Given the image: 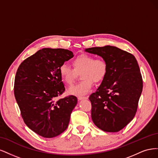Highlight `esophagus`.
I'll list each match as a JSON object with an SVG mask.
<instances>
[{"mask_svg": "<svg viewBox=\"0 0 158 158\" xmlns=\"http://www.w3.org/2000/svg\"><path fill=\"white\" fill-rule=\"evenodd\" d=\"M85 99H88V97H86V96H79V97H78L79 100H85Z\"/></svg>", "mask_w": 158, "mask_h": 158, "instance_id": "obj_1", "label": "esophagus"}]
</instances>
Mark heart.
<instances>
[{
	"label": "heart",
	"mask_w": 158,
	"mask_h": 158,
	"mask_svg": "<svg viewBox=\"0 0 158 158\" xmlns=\"http://www.w3.org/2000/svg\"><path fill=\"white\" fill-rule=\"evenodd\" d=\"M73 69L65 64L59 68L61 79L67 85H71L75 79L76 73H80L81 79H83L68 90V93L75 96H82L88 93L92 89L93 82L98 83L105 78L108 66L102 58H94L93 56L81 54L72 61Z\"/></svg>",
	"instance_id": "b5f03b06"
}]
</instances>
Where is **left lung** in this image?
I'll list each match as a JSON object with an SVG mask.
<instances>
[{
	"label": "left lung",
	"instance_id": "obj_1",
	"mask_svg": "<svg viewBox=\"0 0 158 158\" xmlns=\"http://www.w3.org/2000/svg\"><path fill=\"white\" fill-rule=\"evenodd\" d=\"M85 52L100 56L108 66L100 86L89 98L93 123L104 131L118 132L133 120L138 108L143 86L138 62L133 54L113 46Z\"/></svg>",
	"mask_w": 158,
	"mask_h": 158
}]
</instances>
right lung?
<instances>
[{
    "label": "right lung",
    "instance_id": "right-lung-1",
    "mask_svg": "<svg viewBox=\"0 0 158 158\" xmlns=\"http://www.w3.org/2000/svg\"><path fill=\"white\" fill-rule=\"evenodd\" d=\"M73 56L64 48H43L23 61L17 70L14 91L23 121L44 138H53L68 128L77 105L73 95L56 100L65 90L59 68Z\"/></svg>",
    "mask_w": 158,
    "mask_h": 158
}]
</instances>
